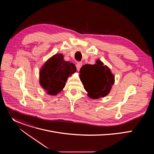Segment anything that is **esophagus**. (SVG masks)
I'll list each match as a JSON object with an SVG mask.
<instances>
[{
	"mask_svg": "<svg viewBox=\"0 0 154 154\" xmlns=\"http://www.w3.org/2000/svg\"><path fill=\"white\" fill-rule=\"evenodd\" d=\"M82 62H78L77 63V64H76V68H77V71L80 70V68L82 67Z\"/></svg>",
	"mask_w": 154,
	"mask_h": 154,
	"instance_id": "34e87169",
	"label": "esophagus"
}]
</instances>
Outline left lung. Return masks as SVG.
I'll use <instances>...</instances> for the list:
<instances>
[{"label": "left lung", "mask_w": 154, "mask_h": 154, "mask_svg": "<svg viewBox=\"0 0 154 154\" xmlns=\"http://www.w3.org/2000/svg\"><path fill=\"white\" fill-rule=\"evenodd\" d=\"M94 64H85L80 70V79L88 96L91 99L104 97L115 83V75L100 60Z\"/></svg>", "instance_id": "left-lung-1"}]
</instances>
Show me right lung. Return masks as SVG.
Wrapping results in <instances>:
<instances>
[{"instance_id":"obj_1","label":"right lung","mask_w":154,"mask_h":154,"mask_svg":"<svg viewBox=\"0 0 154 154\" xmlns=\"http://www.w3.org/2000/svg\"><path fill=\"white\" fill-rule=\"evenodd\" d=\"M61 54L49 58L39 71V84L48 95L55 96L63 90L68 78L76 72L72 63L64 60Z\"/></svg>"}]
</instances>
